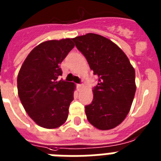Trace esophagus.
<instances>
[{
    "mask_svg": "<svg viewBox=\"0 0 161 161\" xmlns=\"http://www.w3.org/2000/svg\"><path fill=\"white\" fill-rule=\"evenodd\" d=\"M83 87V84H77V87H78V89L82 88V87Z\"/></svg>",
    "mask_w": 161,
    "mask_h": 161,
    "instance_id": "obj_1",
    "label": "esophagus"
}]
</instances>
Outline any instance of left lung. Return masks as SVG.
Instances as JSON below:
<instances>
[{"label": "left lung", "instance_id": "8db88e82", "mask_svg": "<svg viewBox=\"0 0 161 161\" xmlns=\"http://www.w3.org/2000/svg\"><path fill=\"white\" fill-rule=\"evenodd\" d=\"M72 40L98 77L92 101L85 106L87 120L101 130L114 129L126 118L133 103L134 69L124 51L106 37L87 33Z\"/></svg>", "mask_w": 161, "mask_h": 161}]
</instances>
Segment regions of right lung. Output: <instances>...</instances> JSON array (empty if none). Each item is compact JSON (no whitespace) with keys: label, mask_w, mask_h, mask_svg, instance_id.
I'll use <instances>...</instances> for the list:
<instances>
[{"label":"right lung","mask_w":161,"mask_h":161,"mask_svg":"<svg viewBox=\"0 0 161 161\" xmlns=\"http://www.w3.org/2000/svg\"><path fill=\"white\" fill-rule=\"evenodd\" d=\"M74 45L71 38L39 44L28 54L17 78L18 94L23 106L39 126L55 129L68 118L74 100V83L59 80L60 64Z\"/></svg>","instance_id":"1"}]
</instances>
